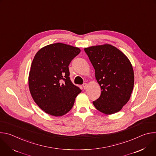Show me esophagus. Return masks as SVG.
Instances as JSON below:
<instances>
[{"mask_svg":"<svg viewBox=\"0 0 156 156\" xmlns=\"http://www.w3.org/2000/svg\"><path fill=\"white\" fill-rule=\"evenodd\" d=\"M83 87L84 88V90H86L87 87V83H84L83 84Z\"/></svg>","mask_w":156,"mask_h":156,"instance_id":"esophagus-1","label":"esophagus"}]
</instances>
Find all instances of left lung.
<instances>
[{
	"label": "left lung",
	"mask_w": 156,
	"mask_h": 156,
	"mask_svg": "<svg viewBox=\"0 0 156 156\" xmlns=\"http://www.w3.org/2000/svg\"><path fill=\"white\" fill-rule=\"evenodd\" d=\"M84 51L102 90L100 97L93 102L94 107L106 115L119 112L129 101L134 86L130 61L122 51L108 44L84 48Z\"/></svg>",
	"instance_id": "obj_1"
}]
</instances>
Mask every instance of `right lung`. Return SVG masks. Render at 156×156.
Wrapping results in <instances>:
<instances>
[{
  "label": "right lung",
  "mask_w": 156,
  "mask_h": 156,
  "mask_svg": "<svg viewBox=\"0 0 156 156\" xmlns=\"http://www.w3.org/2000/svg\"><path fill=\"white\" fill-rule=\"evenodd\" d=\"M80 51L78 48L58 42L36 54L29 73V89L34 101L46 113L55 117L66 114L81 92L71 81L69 69Z\"/></svg>",
  "instance_id": "obj_1"
}]
</instances>
